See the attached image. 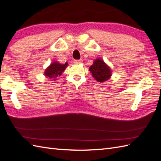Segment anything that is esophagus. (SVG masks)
Masks as SVG:
<instances>
[{"instance_id":"esophagus-1","label":"esophagus","mask_w":161,"mask_h":161,"mask_svg":"<svg viewBox=\"0 0 161 161\" xmlns=\"http://www.w3.org/2000/svg\"><path fill=\"white\" fill-rule=\"evenodd\" d=\"M82 62V60H75L74 61V63L76 64H80V63Z\"/></svg>"}]
</instances>
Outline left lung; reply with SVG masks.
I'll use <instances>...</instances> for the list:
<instances>
[{"mask_svg":"<svg viewBox=\"0 0 161 161\" xmlns=\"http://www.w3.org/2000/svg\"><path fill=\"white\" fill-rule=\"evenodd\" d=\"M92 76L99 82H104L108 80L111 76L110 67L101 58H97L92 65L89 67Z\"/></svg>","mask_w":161,"mask_h":161,"instance_id":"left-lung-1","label":"left lung"}]
</instances>
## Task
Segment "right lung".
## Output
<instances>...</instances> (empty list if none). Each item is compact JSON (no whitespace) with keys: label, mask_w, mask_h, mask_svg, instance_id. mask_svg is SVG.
<instances>
[{"label":"right lung","mask_w":161,"mask_h":161,"mask_svg":"<svg viewBox=\"0 0 161 161\" xmlns=\"http://www.w3.org/2000/svg\"><path fill=\"white\" fill-rule=\"evenodd\" d=\"M68 64H69L67 62L65 64H60L57 61L53 62L45 70L44 75L47 77V79L50 80H56L57 78L60 76L62 72L65 70Z\"/></svg>","instance_id":"1"}]
</instances>
